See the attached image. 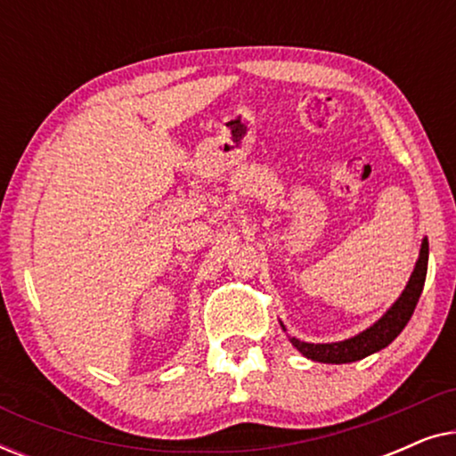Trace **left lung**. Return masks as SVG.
I'll return each instance as SVG.
<instances>
[{
  "instance_id": "8db88e82",
  "label": "left lung",
  "mask_w": 456,
  "mask_h": 456,
  "mask_svg": "<svg viewBox=\"0 0 456 456\" xmlns=\"http://www.w3.org/2000/svg\"><path fill=\"white\" fill-rule=\"evenodd\" d=\"M428 240H423L419 259L407 289L401 295V298L392 305V309L386 314L378 323H373L370 330L361 332L354 338H348L345 342H332V345H309V342H298L292 340L298 351H301L307 359L320 361V363H351V361H359L367 357V354L382 351L384 346H388L398 334L403 332V328L407 326V322L413 315L419 301L423 284H426V273H428Z\"/></svg>"
}]
</instances>
